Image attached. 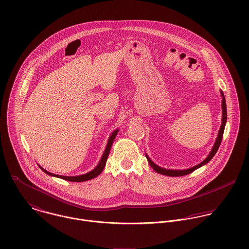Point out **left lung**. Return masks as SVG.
Here are the masks:
<instances>
[{
    "instance_id": "left-lung-1",
    "label": "left lung",
    "mask_w": 249,
    "mask_h": 249,
    "mask_svg": "<svg viewBox=\"0 0 249 249\" xmlns=\"http://www.w3.org/2000/svg\"><path fill=\"white\" fill-rule=\"evenodd\" d=\"M221 97H222V123H221V126L219 128V131H218V135H217V138L215 140V142L213 144V148L210 152V154L208 155V157L203 161L201 162L200 164L196 165V167H193L191 169H188V170H184V171H174V170H166V169H163V168H160L158 167L157 165H155L148 157L147 155L145 154L146 156V159L149 163V165L151 166V168L158 174H161V175H164V176H168V177H183V176H187L191 173H193L194 171H196V169L200 168L201 166L205 165L206 163H208L212 158L213 157V155L215 154V152L217 151L219 145H220V142L222 140V137H223V131H224V127H225V124H226V120H227V111H226V104H225V98H224V95H223V92L221 91Z\"/></svg>"
}]
</instances>
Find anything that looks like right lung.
Wrapping results in <instances>:
<instances>
[{"label":"right lung","mask_w":249,"mask_h":249,"mask_svg":"<svg viewBox=\"0 0 249 249\" xmlns=\"http://www.w3.org/2000/svg\"><path fill=\"white\" fill-rule=\"evenodd\" d=\"M118 131H119V130H115V131L112 133V135L110 136V138H109V140H108V142H107V148H106V150H105V153H104V155H103V157H102V159H101L99 165H98L92 172L87 173L86 175H82V176H78V177H64V176H58V175H54V174L49 173V172H47L46 170H44L43 168H41L40 166H39V167H40V169H41L43 172H45V173H46L47 175H49V176L61 178V179H65V180H68V181H71V182H83V181L90 180V179H92V178H97V177L104 171V169H105V167H106L107 157H108V155H109V152H110L112 143H113L114 139L116 138V135H117Z\"/></svg>","instance_id":"right-lung-1"}]
</instances>
